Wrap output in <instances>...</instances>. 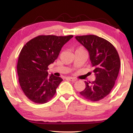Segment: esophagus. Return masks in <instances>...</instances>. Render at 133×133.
Instances as JSON below:
<instances>
[{
    "label": "esophagus",
    "mask_w": 133,
    "mask_h": 133,
    "mask_svg": "<svg viewBox=\"0 0 133 133\" xmlns=\"http://www.w3.org/2000/svg\"><path fill=\"white\" fill-rule=\"evenodd\" d=\"M66 79L70 81H71V82H75V81H76V80H77L76 78H73V77H67Z\"/></svg>",
    "instance_id": "1"
}]
</instances>
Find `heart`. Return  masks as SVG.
<instances>
[{
  "mask_svg": "<svg viewBox=\"0 0 133 133\" xmlns=\"http://www.w3.org/2000/svg\"><path fill=\"white\" fill-rule=\"evenodd\" d=\"M83 50V49H82V48H79V49H77V50H76V51H77V50Z\"/></svg>",
  "mask_w": 133,
  "mask_h": 133,
  "instance_id": "1",
  "label": "heart"
}]
</instances>
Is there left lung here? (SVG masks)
<instances>
[{"instance_id":"obj_1","label":"left lung","mask_w":133,"mask_h":133,"mask_svg":"<svg viewBox=\"0 0 133 133\" xmlns=\"http://www.w3.org/2000/svg\"><path fill=\"white\" fill-rule=\"evenodd\" d=\"M75 38L88 50L96 76L93 82L85 81V89L80 94L87 100L97 102L107 96L115 84L121 65L118 52L111 43L97 36Z\"/></svg>"}]
</instances>
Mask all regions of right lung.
<instances>
[{"label": "right lung", "instance_id": "right-lung-1", "mask_svg": "<svg viewBox=\"0 0 133 133\" xmlns=\"http://www.w3.org/2000/svg\"><path fill=\"white\" fill-rule=\"evenodd\" d=\"M73 37L40 35L22 48L17 71L21 89L29 100L43 104L53 98L63 79L53 74L48 76V66L57 59L62 47Z\"/></svg>", "mask_w": 133, "mask_h": 133}]
</instances>
